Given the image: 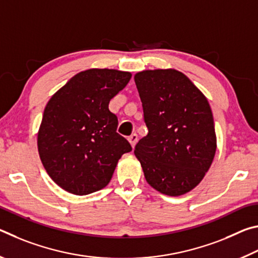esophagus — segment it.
Returning a JSON list of instances; mask_svg holds the SVG:
<instances>
[{
    "instance_id": "obj_1",
    "label": "esophagus",
    "mask_w": 258,
    "mask_h": 258,
    "mask_svg": "<svg viewBox=\"0 0 258 258\" xmlns=\"http://www.w3.org/2000/svg\"><path fill=\"white\" fill-rule=\"evenodd\" d=\"M138 140H139V138H138V135L135 134V133L131 135V137H128V141H130V143H131V146H132L133 148L135 147V145H137Z\"/></svg>"
}]
</instances>
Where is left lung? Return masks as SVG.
Here are the masks:
<instances>
[{
  "mask_svg": "<svg viewBox=\"0 0 258 258\" xmlns=\"http://www.w3.org/2000/svg\"><path fill=\"white\" fill-rule=\"evenodd\" d=\"M134 81L148 128L134 154L146 180L164 195L186 194L203 180L216 151L207 99L174 69L138 73Z\"/></svg>",
  "mask_w": 258,
  "mask_h": 258,
  "instance_id": "obj_1",
  "label": "left lung"
}]
</instances>
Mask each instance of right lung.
<instances>
[{
	"instance_id": "add662e5",
	"label": "right lung",
	"mask_w": 258,
	"mask_h": 258,
	"mask_svg": "<svg viewBox=\"0 0 258 258\" xmlns=\"http://www.w3.org/2000/svg\"><path fill=\"white\" fill-rule=\"evenodd\" d=\"M130 73L89 69L68 81L47 102L38 132L42 164L56 184L84 196L106 186L121 155L132 151L117 133L109 102L130 82Z\"/></svg>"
}]
</instances>
